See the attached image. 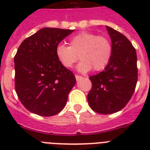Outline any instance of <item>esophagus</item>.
I'll return each mask as SVG.
<instances>
[{"label":"esophagus","instance_id":"34e87169","mask_svg":"<svg viewBox=\"0 0 150 150\" xmlns=\"http://www.w3.org/2000/svg\"><path fill=\"white\" fill-rule=\"evenodd\" d=\"M75 79H76V81H79L80 79H82V76H80V75H75Z\"/></svg>","mask_w":150,"mask_h":150}]
</instances>
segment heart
I'll return each instance as SVG.
<instances>
[{
	"mask_svg": "<svg viewBox=\"0 0 150 150\" xmlns=\"http://www.w3.org/2000/svg\"><path fill=\"white\" fill-rule=\"evenodd\" d=\"M78 70L87 72L104 69L112 56L110 41L104 36H98L91 32H81L69 40V47L59 44L56 47V56L65 68H71L79 60Z\"/></svg>",
	"mask_w": 150,
	"mask_h": 150,
	"instance_id": "obj_1",
	"label": "heart"
}]
</instances>
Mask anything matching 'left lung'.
I'll use <instances>...</instances> for the list:
<instances>
[{
  "instance_id": "8db88e82",
  "label": "left lung",
  "mask_w": 150,
  "mask_h": 150,
  "mask_svg": "<svg viewBox=\"0 0 150 150\" xmlns=\"http://www.w3.org/2000/svg\"><path fill=\"white\" fill-rule=\"evenodd\" d=\"M112 43V56L103 71L92 75V89L87 100L93 110L114 114L125 107L132 98L138 80L137 55L123 34L106 26Z\"/></svg>"
}]
</instances>
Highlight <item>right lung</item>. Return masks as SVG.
I'll list each match as a JSON object with an SVG mask.
<instances>
[{"mask_svg": "<svg viewBox=\"0 0 150 150\" xmlns=\"http://www.w3.org/2000/svg\"><path fill=\"white\" fill-rule=\"evenodd\" d=\"M73 32L43 28L18 49L14 57L15 91L23 106L33 114L53 116L65 106L76 80L58 61L56 47Z\"/></svg>", "mask_w": 150, "mask_h": 150, "instance_id": "add662e5", "label": "right lung"}]
</instances>
